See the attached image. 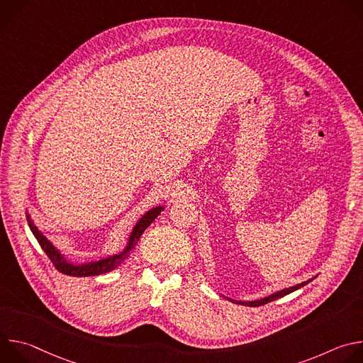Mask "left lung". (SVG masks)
I'll return each mask as SVG.
<instances>
[{
  "mask_svg": "<svg viewBox=\"0 0 363 363\" xmlns=\"http://www.w3.org/2000/svg\"><path fill=\"white\" fill-rule=\"evenodd\" d=\"M315 279H316V277L310 279V280H307V281H303V283H298V284H296V286H291V287H287V289L279 290V291H276V293H272V294H269V296H266V297L257 298V300H247V301H245V300H235V298L227 297V296H224V294H221V296H223V297H225L227 300H230V301L235 303V304H241V306H250V307H257V306H263V304H266V303H270V301H273V300H277V298H280V297H283V296H287L289 293H293V291L298 290L300 287L306 286L307 283H310V281L315 280Z\"/></svg>",
  "mask_w": 363,
  "mask_h": 363,
  "instance_id": "8db88e82",
  "label": "left lung"
}]
</instances>
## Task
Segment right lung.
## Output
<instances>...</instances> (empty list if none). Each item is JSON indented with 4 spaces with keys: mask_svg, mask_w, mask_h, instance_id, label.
I'll use <instances>...</instances> for the list:
<instances>
[{
    "mask_svg": "<svg viewBox=\"0 0 363 363\" xmlns=\"http://www.w3.org/2000/svg\"><path fill=\"white\" fill-rule=\"evenodd\" d=\"M165 206L164 205H157L152 206L150 210H147L135 224V227L132 228L129 237H128V242L125 245V248L118 252V254H112L108 257H100L99 260H93V262H87V263H76L69 260V257L66 254H63L53 242H51L40 230L38 227L34 224L33 218L30 217L28 211H26L27 216V223L28 227L31 230V233L34 234V237L37 238L38 244L41 245V248L44 250V252L48 255V258L51 260V263L55 264V267L67 276H73V277H90V276H99L103 273H109L115 269H118L126 258L130 255V252L133 251V248L136 247L140 235L143 234V231L155 221L162 211Z\"/></svg>",
    "mask_w": 363,
    "mask_h": 363,
    "instance_id": "right-lung-1",
    "label": "right lung"
}]
</instances>
